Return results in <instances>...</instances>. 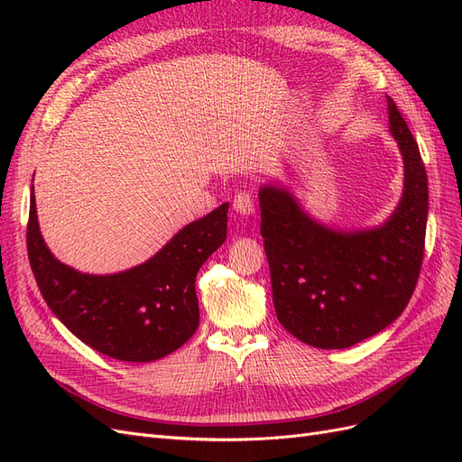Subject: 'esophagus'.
<instances>
[{
  "instance_id": "obj_1",
  "label": "esophagus",
  "mask_w": 462,
  "mask_h": 462,
  "mask_svg": "<svg viewBox=\"0 0 462 462\" xmlns=\"http://www.w3.org/2000/svg\"><path fill=\"white\" fill-rule=\"evenodd\" d=\"M233 208H235V212L239 214V216H253L254 214V200H253V194L250 192H246V190H243V192H239L235 197V200H233Z\"/></svg>"
}]
</instances>
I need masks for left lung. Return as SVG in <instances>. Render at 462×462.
<instances>
[{
    "instance_id": "obj_1",
    "label": "left lung",
    "mask_w": 462,
    "mask_h": 462,
    "mask_svg": "<svg viewBox=\"0 0 462 462\" xmlns=\"http://www.w3.org/2000/svg\"><path fill=\"white\" fill-rule=\"evenodd\" d=\"M389 133L402 156V194L375 227L337 229L312 217L279 183L258 190L279 324L316 348H346L380 333L409 304L424 256L428 175L420 150L387 96Z\"/></svg>"
}]
</instances>
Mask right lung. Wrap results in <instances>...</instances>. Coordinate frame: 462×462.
<instances>
[{
    "mask_svg": "<svg viewBox=\"0 0 462 462\" xmlns=\"http://www.w3.org/2000/svg\"><path fill=\"white\" fill-rule=\"evenodd\" d=\"M229 202L175 233L150 260L117 273H85L51 254L40 233L34 187L26 229L31 268L42 297L82 343L123 362L171 355L199 328L194 282L227 236Z\"/></svg>",
    "mask_w": 462,
    "mask_h": 462,
    "instance_id": "obj_1",
    "label": "right lung"
}]
</instances>
